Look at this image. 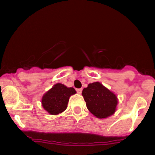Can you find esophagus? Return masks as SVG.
I'll use <instances>...</instances> for the list:
<instances>
[{
	"mask_svg": "<svg viewBox=\"0 0 155 155\" xmlns=\"http://www.w3.org/2000/svg\"><path fill=\"white\" fill-rule=\"evenodd\" d=\"M76 92H77L79 94H81V92H82V89H81V88H79V89H76Z\"/></svg>",
	"mask_w": 155,
	"mask_h": 155,
	"instance_id": "34e87169",
	"label": "esophagus"
}]
</instances>
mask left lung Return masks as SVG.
<instances>
[{
  "label": "left lung",
  "mask_w": 155,
  "mask_h": 155,
  "mask_svg": "<svg viewBox=\"0 0 155 155\" xmlns=\"http://www.w3.org/2000/svg\"><path fill=\"white\" fill-rule=\"evenodd\" d=\"M82 96L88 110L98 118H106L116 110L118 98L102 84L91 83L82 91Z\"/></svg>",
  "instance_id": "left-lung-1"
}]
</instances>
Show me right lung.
I'll list each match as a JSON object with an SVG mask.
<instances>
[{
	"label": "right lung",
	"instance_id": "1",
	"mask_svg": "<svg viewBox=\"0 0 155 155\" xmlns=\"http://www.w3.org/2000/svg\"><path fill=\"white\" fill-rule=\"evenodd\" d=\"M76 93L74 88L57 83L43 95L42 107L51 115H58L66 110L70 97Z\"/></svg>",
	"mask_w": 155,
	"mask_h": 155
}]
</instances>
